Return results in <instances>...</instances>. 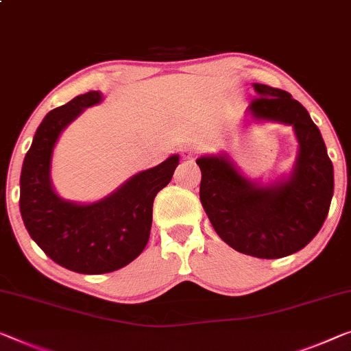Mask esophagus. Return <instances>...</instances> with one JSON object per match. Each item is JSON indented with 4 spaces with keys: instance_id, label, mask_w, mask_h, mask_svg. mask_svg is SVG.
<instances>
[{
    "instance_id": "esophagus-1",
    "label": "esophagus",
    "mask_w": 351,
    "mask_h": 351,
    "mask_svg": "<svg viewBox=\"0 0 351 351\" xmlns=\"http://www.w3.org/2000/svg\"><path fill=\"white\" fill-rule=\"evenodd\" d=\"M193 156H195V151H193L192 148L184 149V153H182V159L189 160V159H193Z\"/></svg>"
}]
</instances>
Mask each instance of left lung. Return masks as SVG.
I'll use <instances>...</instances> for the list:
<instances>
[{"mask_svg":"<svg viewBox=\"0 0 351 351\" xmlns=\"http://www.w3.org/2000/svg\"><path fill=\"white\" fill-rule=\"evenodd\" d=\"M247 113L255 121L293 125L300 143L291 173L271 184L245 178L227 154L202 156L200 202L230 247L257 258H282L309 244L328 216L332 162L311 114L290 93L254 83Z\"/></svg>","mask_w":351,"mask_h":351,"instance_id":"left-lung-1","label":"left lung"}]
</instances>
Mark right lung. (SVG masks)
<instances>
[{
    "label": "right lung",
    "instance_id": "add662e5",
    "mask_svg": "<svg viewBox=\"0 0 351 351\" xmlns=\"http://www.w3.org/2000/svg\"><path fill=\"white\" fill-rule=\"evenodd\" d=\"M101 101V93L90 91L51 110L36 130L20 175V213L29 237L55 263L80 274L112 273L143 252L154 197L180 164V156H170L88 205L61 198L50 180L55 145L83 110Z\"/></svg>",
    "mask_w": 351,
    "mask_h": 351
}]
</instances>
